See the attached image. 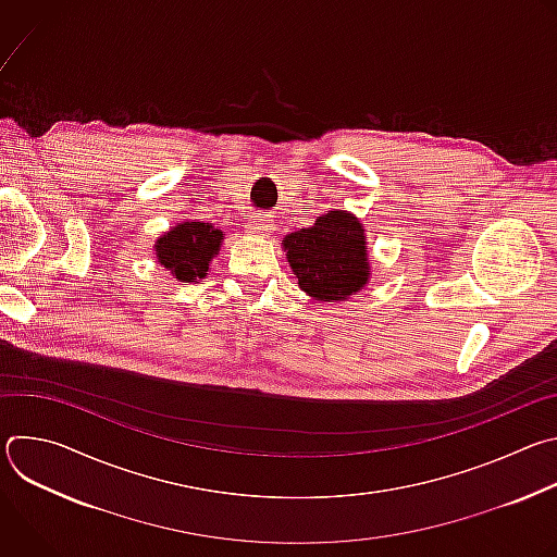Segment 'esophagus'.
Instances as JSON below:
<instances>
[{
    "label": "esophagus",
    "mask_w": 557,
    "mask_h": 557,
    "mask_svg": "<svg viewBox=\"0 0 557 557\" xmlns=\"http://www.w3.org/2000/svg\"><path fill=\"white\" fill-rule=\"evenodd\" d=\"M271 226H273L271 215H267V213H258L251 220V233H256V235H269Z\"/></svg>",
    "instance_id": "34e87169"
}]
</instances>
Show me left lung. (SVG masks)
Wrapping results in <instances>:
<instances>
[{"instance_id": "1", "label": "left lung", "mask_w": 557, "mask_h": 557, "mask_svg": "<svg viewBox=\"0 0 557 557\" xmlns=\"http://www.w3.org/2000/svg\"><path fill=\"white\" fill-rule=\"evenodd\" d=\"M284 251L301 290L322 301H342L368 282L366 235L346 211L317 218L310 228L288 233Z\"/></svg>"}]
</instances>
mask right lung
I'll return each instance as SVG.
<instances>
[{
	"mask_svg": "<svg viewBox=\"0 0 557 557\" xmlns=\"http://www.w3.org/2000/svg\"><path fill=\"white\" fill-rule=\"evenodd\" d=\"M222 231L205 222H185L174 226L156 243V258L181 282L202 280L209 262L218 256Z\"/></svg>",
	"mask_w": 557,
	"mask_h": 557,
	"instance_id": "right-lung-1",
	"label": "right lung"
}]
</instances>
